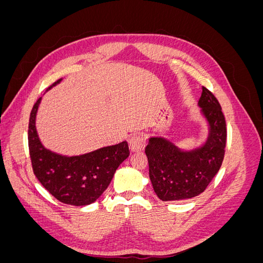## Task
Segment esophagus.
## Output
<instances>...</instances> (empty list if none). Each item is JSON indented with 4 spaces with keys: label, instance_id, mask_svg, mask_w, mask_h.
Instances as JSON below:
<instances>
[{
    "label": "esophagus",
    "instance_id": "obj_1",
    "mask_svg": "<svg viewBox=\"0 0 263 263\" xmlns=\"http://www.w3.org/2000/svg\"><path fill=\"white\" fill-rule=\"evenodd\" d=\"M128 144L132 151H140L145 148L146 139L144 137V135L138 133V134L133 135L128 140Z\"/></svg>",
    "mask_w": 263,
    "mask_h": 263
}]
</instances>
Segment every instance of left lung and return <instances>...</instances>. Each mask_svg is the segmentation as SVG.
I'll use <instances>...</instances> for the list:
<instances>
[{
    "label": "left lung",
    "mask_w": 263,
    "mask_h": 263,
    "mask_svg": "<svg viewBox=\"0 0 263 263\" xmlns=\"http://www.w3.org/2000/svg\"><path fill=\"white\" fill-rule=\"evenodd\" d=\"M197 105L209 126L204 144L183 150L164 137H150L145 153L149 178L157 196L162 201L192 198L204 192L218 172L225 155L226 122L217 99L202 87Z\"/></svg>",
    "instance_id": "obj_1"
}]
</instances>
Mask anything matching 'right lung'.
I'll return each mask as SVG.
<instances>
[{
    "mask_svg": "<svg viewBox=\"0 0 263 263\" xmlns=\"http://www.w3.org/2000/svg\"><path fill=\"white\" fill-rule=\"evenodd\" d=\"M59 79L52 86L61 82ZM39 98L30 112L28 147L34 174L43 186L58 201L74 206L95 202L107 189L118 165L129 156L127 141L102 147L79 156H63L47 149L36 129Z\"/></svg>",
    "mask_w": 263,
    "mask_h": 263,
    "instance_id": "right-lung-1",
    "label": "right lung"
}]
</instances>
